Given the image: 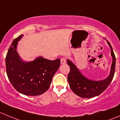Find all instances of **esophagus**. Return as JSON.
Segmentation results:
<instances>
[{"instance_id":"esophagus-1","label":"esophagus","mask_w":120,"mask_h":120,"mask_svg":"<svg viewBox=\"0 0 120 120\" xmlns=\"http://www.w3.org/2000/svg\"><path fill=\"white\" fill-rule=\"evenodd\" d=\"M66 59L65 58H61V60H60V63H61V64H66Z\"/></svg>"}]
</instances>
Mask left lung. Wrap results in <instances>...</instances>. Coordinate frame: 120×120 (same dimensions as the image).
<instances>
[{
    "label": "left lung",
    "instance_id": "8db88e82",
    "mask_svg": "<svg viewBox=\"0 0 120 120\" xmlns=\"http://www.w3.org/2000/svg\"><path fill=\"white\" fill-rule=\"evenodd\" d=\"M107 42L111 49L113 62L109 76L105 80L94 81L86 78L71 61L67 60L68 65L70 66V71L68 76L69 86L73 92L79 97L91 98L99 95L108 87L113 80L115 72L116 56L110 43L108 41Z\"/></svg>",
    "mask_w": 120,
    "mask_h": 120
}]
</instances>
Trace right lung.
<instances>
[{
	"mask_svg": "<svg viewBox=\"0 0 120 120\" xmlns=\"http://www.w3.org/2000/svg\"><path fill=\"white\" fill-rule=\"evenodd\" d=\"M22 36L13 40L6 55L7 77L20 93L28 96L40 95L50 87L53 76L60 66V60H50L40 56L33 61L23 62L16 50L18 41Z\"/></svg>",
	"mask_w": 120,
	"mask_h": 120,
	"instance_id": "right-lung-1",
	"label": "right lung"
}]
</instances>
